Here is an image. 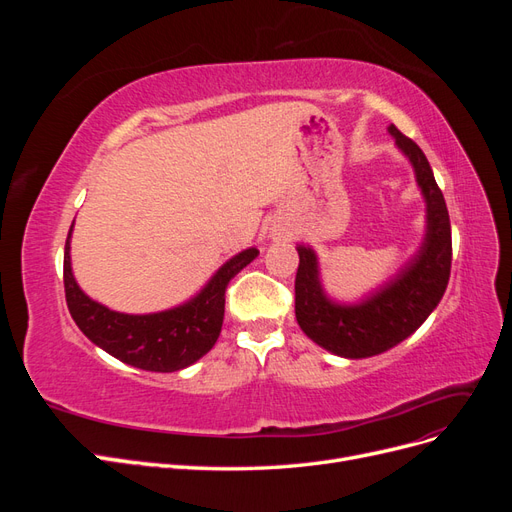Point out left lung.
I'll return each mask as SVG.
<instances>
[{
    "instance_id": "left-lung-1",
    "label": "left lung",
    "mask_w": 512,
    "mask_h": 512,
    "mask_svg": "<svg viewBox=\"0 0 512 512\" xmlns=\"http://www.w3.org/2000/svg\"><path fill=\"white\" fill-rule=\"evenodd\" d=\"M389 134L410 160L425 198V237L418 252L359 303H337L322 288L316 252L297 245L294 314L299 327L320 348L344 359H367L404 342L438 307L451 277V220L433 170L412 138L395 126H389Z\"/></svg>"
}]
</instances>
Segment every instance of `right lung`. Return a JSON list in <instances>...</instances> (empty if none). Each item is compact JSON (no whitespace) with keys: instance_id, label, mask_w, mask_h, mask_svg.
Returning a JSON list of instances; mask_svg holds the SVG:
<instances>
[{"instance_id":"1","label":"right lung","mask_w":512,"mask_h":512,"mask_svg":"<svg viewBox=\"0 0 512 512\" xmlns=\"http://www.w3.org/2000/svg\"><path fill=\"white\" fill-rule=\"evenodd\" d=\"M70 226L64 254V288L70 314L87 339L121 363L145 371H179L196 363L218 342L228 282L258 256L247 247L226 260L196 297L156 314H121L89 299L76 284L70 260Z\"/></svg>"}]
</instances>
